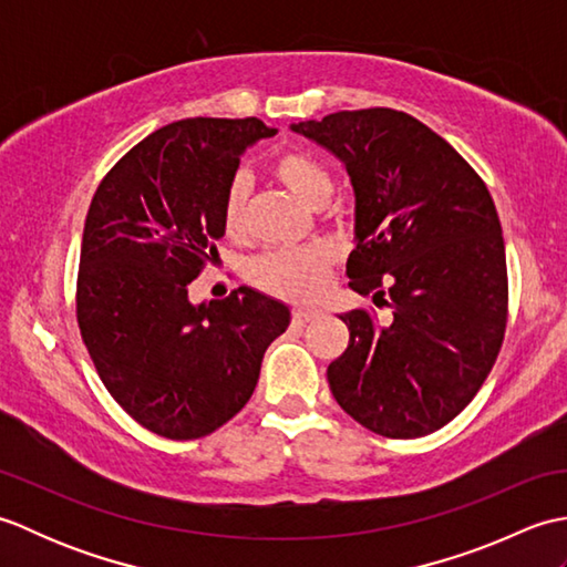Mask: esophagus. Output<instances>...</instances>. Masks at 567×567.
<instances>
[{
    "mask_svg": "<svg viewBox=\"0 0 567 567\" xmlns=\"http://www.w3.org/2000/svg\"><path fill=\"white\" fill-rule=\"evenodd\" d=\"M319 311L317 309H295L292 311V323L295 327H305L311 319H317Z\"/></svg>",
    "mask_w": 567,
    "mask_h": 567,
    "instance_id": "obj_1",
    "label": "esophagus"
}]
</instances>
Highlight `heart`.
<instances>
[{
	"instance_id": "obj_1",
	"label": "heart",
	"mask_w": 567,
	"mask_h": 567,
	"mask_svg": "<svg viewBox=\"0 0 567 567\" xmlns=\"http://www.w3.org/2000/svg\"><path fill=\"white\" fill-rule=\"evenodd\" d=\"M272 175L309 207H323L333 195V179L315 155L305 151H282L272 161ZM248 179L244 175L228 183L221 199V228L231 240H244ZM336 252L327 244L305 248L270 250L256 258L248 268V280L260 292L285 299V302H315L327 292L333 272Z\"/></svg>"
}]
</instances>
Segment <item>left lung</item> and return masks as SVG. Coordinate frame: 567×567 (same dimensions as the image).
Returning <instances> with one entry per match:
<instances>
[{
  "label": "left lung",
  "mask_w": 567,
  "mask_h": 567,
  "mask_svg": "<svg viewBox=\"0 0 567 567\" xmlns=\"http://www.w3.org/2000/svg\"><path fill=\"white\" fill-rule=\"evenodd\" d=\"M346 163L355 189L348 348L327 370L348 416L384 439H421L483 388L507 331V256L473 165L419 118L384 106L292 126Z\"/></svg>",
  "instance_id": "8db88e82"
}]
</instances>
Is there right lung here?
<instances>
[{
	"label": "right lung",
	"instance_id": "obj_1",
	"mask_svg": "<svg viewBox=\"0 0 567 567\" xmlns=\"http://www.w3.org/2000/svg\"><path fill=\"white\" fill-rule=\"evenodd\" d=\"M260 118H183L136 143L94 192L75 290L78 327L104 388L143 429L195 441L250 400L290 309L250 287L189 305L216 258L221 199Z\"/></svg>",
	"mask_w": 567,
	"mask_h": 567
}]
</instances>
